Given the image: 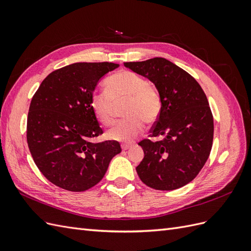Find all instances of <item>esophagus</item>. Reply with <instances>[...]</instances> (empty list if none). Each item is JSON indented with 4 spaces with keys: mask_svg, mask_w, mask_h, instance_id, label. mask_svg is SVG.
<instances>
[{
    "mask_svg": "<svg viewBox=\"0 0 251 251\" xmlns=\"http://www.w3.org/2000/svg\"><path fill=\"white\" fill-rule=\"evenodd\" d=\"M132 147V144H121V149H123L124 151H126Z\"/></svg>",
    "mask_w": 251,
    "mask_h": 251,
    "instance_id": "obj_1",
    "label": "esophagus"
}]
</instances>
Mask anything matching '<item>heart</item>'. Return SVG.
<instances>
[{
	"mask_svg": "<svg viewBox=\"0 0 251 251\" xmlns=\"http://www.w3.org/2000/svg\"><path fill=\"white\" fill-rule=\"evenodd\" d=\"M105 92L91 96L90 107L103 126L114 123V105L126 100L124 115L127 116L108 131L107 137L121 142L132 141L147 124H153L161 111V98L158 91L149 85L139 74L123 70L111 75L104 81Z\"/></svg>",
	"mask_w": 251,
	"mask_h": 251,
	"instance_id": "b5f03b06",
	"label": "heart"
}]
</instances>
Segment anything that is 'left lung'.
<instances>
[{"label": "left lung", "instance_id": "obj_1", "mask_svg": "<svg viewBox=\"0 0 251 251\" xmlns=\"http://www.w3.org/2000/svg\"><path fill=\"white\" fill-rule=\"evenodd\" d=\"M124 65L153 82L161 98L151 136L162 139L139 142L144 151L136 168L139 178L158 191L186 185L202 170L212 147L214 118L206 95L191 74L165 58Z\"/></svg>", "mask_w": 251, "mask_h": 251}]
</instances>
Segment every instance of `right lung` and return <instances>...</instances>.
<instances>
[{"label":"right lung","mask_w":251,"mask_h":251,"mask_svg":"<svg viewBox=\"0 0 251 251\" xmlns=\"http://www.w3.org/2000/svg\"><path fill=\"white\" fill-rule=\"evenodd\" d=\"M119 65L75 63L53 71L30 103L27 142L41 173L51 183L70 192H85L100 182L119 142L94 143L102 134L90 107L98 81Z\"/></svg>","instance_id":"1"}]
</instances>
